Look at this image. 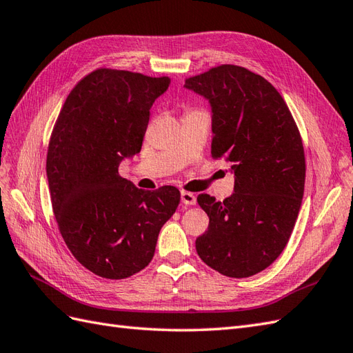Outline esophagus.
<instances>
[{
	"label": "esophagus",
	"instance_id": "1",
	"mask_svg": "<svg viewBox=\"0 0 353 353\" xmlns=\"http://www.w3.org/2000/svg\"><path fill=\"white\" fill-rule=\"evenodd\" d=\"M180 200H182V203L186 205H194L196 203V196L192 192L182 191L180 192Z\"/></svg>",
	"mask_w": 353,
	"mask_h": 353
}]
</instances>
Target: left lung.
<instances>
[{
	"instance_id": "left-lung-1",
	"label": "left lung",
	"mask_w": 353,
	"mask_h": 353,
	"mask_svg": "<svg viewBox=\"0 0 353 353\" xmlns=\"http://www.w3.org/2000/svg\"><path fill=\"white\" fill-rule=\"evenodd\" d=\"M212 107V155L231 162L234 194L196 201L209 228L195 248L228 277H249L282 254L300 212L305 159L300 131L270 82L239 65H219L186 79Z\"/></svg>"
}]
</instances>
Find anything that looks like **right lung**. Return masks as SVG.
<instances>
[{
  "instance_id": "add662e5",
  "label": "right lung",
  "mask_w": 353,
  "mask_h": 353,
  "mask_svg": "<svg viewBox=\"0 0 353 353\" xmlns=\"http://www.w3.org/2000/svg\"><path fill=\"white\" fill-rule=\"evenodd\" d=\"M168 86V77L95 70L71 90L53 126V213L71 254L99 277L125 279L149 265L180 203L174 186L143 191L119 176L121 162L141 150L150 108Z\"/></svg>"
}]
</instances>
